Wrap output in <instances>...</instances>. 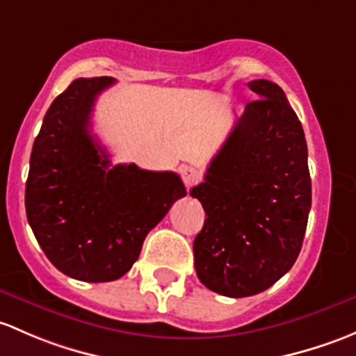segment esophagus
Returning <instances> with one entry per match:
<instances>
[{
  "mask_svg": "<svg viewBox=\"0 0 356 356\" xmlns=\"http://www.w3.org/2000/svg\"><path fill=\"white\" fill-rule=\"evenodd\" d=\"M179 175H181L183 183H185L188 188L192 185H195V183L200 179V171L193 166H181L179 168Z\"/></svg>",
  "mask_w": 356,
  "mask_h": 356,
  "instance_id": "1",
  "label": "esophagus"
}]
</instances>
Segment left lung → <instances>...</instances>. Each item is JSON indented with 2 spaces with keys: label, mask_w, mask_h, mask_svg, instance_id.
Wrapping results in <instances>:
<instances>
[{
  "label": "left lung",
  "mask_w": 356,
  "mask_h": 356,
  "mask_svg": "<svg viewBox=\"0 0 356 356\" xmlns=\"http://www.w3.org/2000/svg\"><path fill=\"white\" fill-rule=\"evenodd\" d=\"M257 101L245 106L221 151L190 190L205 211L193 241L200 283L243 298L270 288L302 250L312 181L302 123L283 89L252 80Z\"/></svg>",
  "instance_id": "1"
}]
</instances>
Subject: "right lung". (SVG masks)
Masks as SVG:
<instances>
[{
	"label": "right lung",
	"mask_w": 356,
	"mask_h": 356,
	"mask_svg": "<svg viewBox=\"0 0 356 356\" xmlns=\"http://www.w3.org/2000/svg\"><path fill=\"white\" fill-rule=\"evenodd\" d=\"M113 83L111 76L76 79L54 99L34 140L25 185L29 225L46 257L87 283L127 274L147 233L186 195L173 171L111 166L90 134V116Z\"/></svg>",
	"instance_id": "1"
}]
</instances>
